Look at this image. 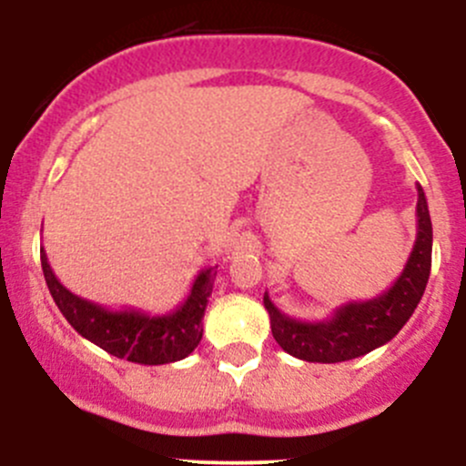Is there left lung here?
Wrapping results in <instances>:
<instances>
[{
    "mask_svg": "<svg viewBox=\"0 0 466 466\" xmlns=\"http://www.w3.org/2000/svg\"><path fill=\"white\" fill-rule=\"evenodd\" d=\"M433 225L421 185H417V237L401 275L388 290L363 302H347L324 320H298L263 293L275 340L284 351L309 363H342L370 354L392 340L410 320L431 275Z\"/></svg>",
    "mask_w": 466,
    "mask_h": 466,
    "instance_id": "left-lung-1",
    "label": "left lung"
}]
</instances>
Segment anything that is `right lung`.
<instances>
[{
    "label": "right lung",
    "instance_id": "right-lung-1",
    "mask_svg": "<svg viewBox=\"0 0 466 466\" xmlns=\"http://www.w3.org/2000/svg\"><path fill=\"white\" fill-rule=\"evenodd\" d=\"M42 272L56 307L83 338L116 359L139 365H167L187 359L203 338V318L214 286V268L207 266L191 284L189 295L173 311L150 316L139 309H112L78 298L65 289L40 248Z\"/></svg>",
    "mask_w": 466,
    "mask_h": 466
}]
</instances>
